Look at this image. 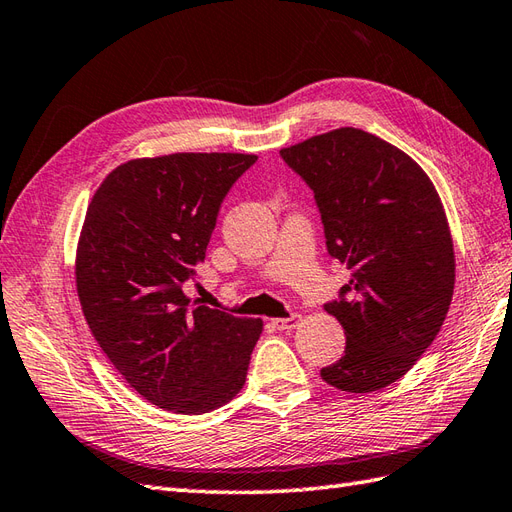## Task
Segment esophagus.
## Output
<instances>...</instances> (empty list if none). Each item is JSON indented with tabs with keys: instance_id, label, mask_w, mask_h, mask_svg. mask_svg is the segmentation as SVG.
<instances>
[{
	"instance_id": "34e87169",
	"label": "esophagus",
	"mask_w": 512,
	"mask_h": 512,
	"mask_svg": "<svg viewBox=\"0 0 512 512\" xmlns=\"http://www.w3.org/2000/svg\"><path fill=\"white\" fill-rule=\"evenodd\" d=\"M299 321H302V315H291V317H284V319H271V328L280 330V332H289V330L299 326Z\"/></svg>"
}]
</instances>
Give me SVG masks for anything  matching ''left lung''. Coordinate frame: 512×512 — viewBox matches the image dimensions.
<instances>
[{
	"instance_id": "8db88e82",
	"label": "left lung",
	"mask_w": 512,
	"mask_h": 512,
	"mask_svg": "<svg viewBox=\"0 0 512 512\" xmlns=\"http://www.w3.org/2000/svg\"><path fill=\"white\" fill-rule=\"evenodd\" d=\"M315 195L326 247L350 282L326 308L345 352L321 369L341 391L400 380L439 334L454 295V245L439 193L402 149L341 128L280 149Z\"/></svg>"
}]
</instances>
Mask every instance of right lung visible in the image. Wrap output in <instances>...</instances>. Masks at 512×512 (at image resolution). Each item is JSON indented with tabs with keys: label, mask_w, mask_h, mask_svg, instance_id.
I'll list each match as a JSON object with an SVG mask.
<instances>
[{
	"label": "right lung",
	"mask_w": 512,
	"mask_h": 512,
	"mask_svg": "<svg viewBox=\"0 0 512 512\" xmlns=\"http://www.w3.org/2000/svg\"><path fill=\"white\" fill-rule=\"evenodd\" d=\"M254 154L130 160L95 191L78 243L86 323L132 389L165 410L210 413L243 389L260 319L184 295L228 191Z\"/></svg>",
	"instance_id": "1"
}]
</instances>
